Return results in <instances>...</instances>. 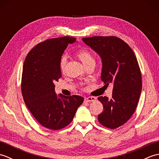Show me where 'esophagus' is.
Returning <instances> with one entry per match:
<instances>
[{"label":"esophagus","instance_id":"esophagus-1","mask_svg":"<svg viewBox=\"0 0 159 159\" xmlns=\"http://www.w3.org/2000/svg\"><path fill=\"white\" fill-rule=\"evenodd\" d=\"M96 100V98L95 97H87V98H85V102H93V101Z\"/></svg>","mask_w":159,"mask_h":159}]
</instances>
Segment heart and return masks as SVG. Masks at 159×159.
<instances>
[{"label":"heart","instance_id":"obj_1","mask_svg":"<svg viewBox=\"0 0 159 159\" xmlns=\"http://www.w3.org/2000/svg\"><path fill=\"white\" fill-rule=\"evenodd\" d=\"M76 55L77 56L85 67L92 63H95V60L93 55H92L89 50L86 49H80L76 52ZM67 66V58L66 57L63 56L59 61V68L62 72H64Z\"/></svg>","mask_w":159,"mask_h":159}]
</instances>
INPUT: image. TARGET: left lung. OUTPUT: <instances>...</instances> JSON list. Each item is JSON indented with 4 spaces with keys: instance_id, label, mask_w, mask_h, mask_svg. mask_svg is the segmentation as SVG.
<instances>
[{
    "instance_id": "8db88e82",
    "label": "left lung",
    "mask_w": 159,
    "mask_h": 159,
    "mask_svg": "<svg viewBox=\"0 0 159 159\" xmlns=\"http://www.w3.org/2000/svg\"><path fill=\"white\" fill-rule=\"evenodd\" d=\"M83 41L102 59L101 79L108 86L113 85L112 98H98L103 111L99 122L115 129L122 126L135 111L142 88L141 73L137 59L130 47L116 36H93Z\"/></svg>"
}]
</instances>
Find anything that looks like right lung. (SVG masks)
<instances>
[{"mask_svg": "<svg viewBox=\"0 0 159 159\" xmlns=\"http://www.w3.org/2000/svg\"><path fill=\"white\" fill-rule=\"evenodd\" d=\"M75 38L46 39L30 51L24 63L21 90L23 99L33 116L48 129L60 130L71 123L76 110L83 102L81 96L58 98L54 83L61 77L59 61L64 50Z\"/></svg>", "mask_w": 159, "mask_h": 159, "instance_id": "1", "label": "right lung"}]
</instances>
